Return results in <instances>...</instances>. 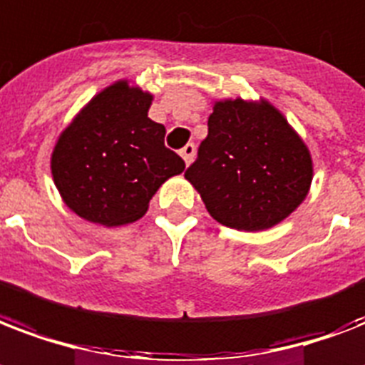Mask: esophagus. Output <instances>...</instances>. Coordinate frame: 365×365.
<instances>
[{"instance_id":"obj_1","label":"esophagus","mask_w":365,"mask_h":365,"mask_svg":"<svg viewBox=\"0 0 365 365\" xmlns=\"http://www.w3.org/2000/svg\"><path fill=\"white\" fill-rule=\"evenodd\" d=\"M180 155H182V158L185 160V164L191 163V160H193V157H195V145H193V143H187V145L183 147L182 151H180Z\"/></svg>"}]
</instances>
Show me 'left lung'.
<instances>
[{"instance_id":"left-lung-1","label":"left lung","mask_w":365,"mask_h":365,"mask_svg":"<svg viewBox=\"0 0 365 365\" xmlns=\"http://www.w3.org/2000/svg\"><path fill=\"white\" fill-rule=\"evenodd\" d=\"M314 163L297 130L266 99H218L208 135L185 172L208 214L239 232H262L294 212Z\"/></svg>"}]
</instances>
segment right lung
Wrapping results in <instances>:
<instances>
[{
  "label": "right lung",
  "instance_id": "right-lung-1",
  "mask_svg": "<svg viewBox=\"0 0 365 365\" xmlns=\"http://www.w3.org/2000/svg\"><path fill=\"white\" fill-rule=\"evenodd\" d=\"M153 93L116 80L86 103L61 132L51 176L61 199L80 218L105 227L139 220L168 178L185 163L164 147L163 124L147 113Z\"/></svg>",
  "mask_w": 365,
  "mask_h": 365
}]
</instances>
